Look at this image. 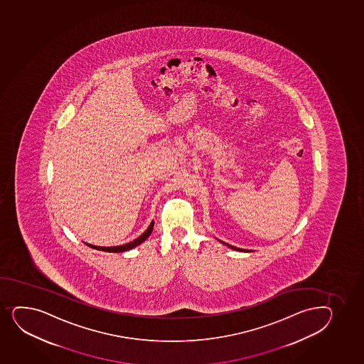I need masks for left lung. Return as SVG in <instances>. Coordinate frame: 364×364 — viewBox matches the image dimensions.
Returning <instances> with one entry per match:
<instances>
[{
  "instance_id": "obj_1",
  "label": "left lung",
  "mask_w": 364,
  "mask_h": 364,
  "mask_svg": "<svg viewBox=\"0 0 364 364\" xmlns=\"http://www.w3.org/2000/svg\"><path fill=\"white\" fill-rule=\"evenodd\" d=\"M220 242H223V244H225L226 247H230V249H233V250L235 251H244V252H250V250H244V249H239V247H232V245H230V244H227V242H221V240H219Z\"/></svg>"
}]
</instances>
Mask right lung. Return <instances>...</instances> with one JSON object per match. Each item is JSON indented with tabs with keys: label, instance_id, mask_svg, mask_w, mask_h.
Here are the masks:
<instances>
[{
	"label": "right lung",
	"instance_id": "right-lung-1",
	"mask_svg": "<svg viewBox=\"0 0 364 364\" xmlns=\"http://www.w3.org/2000/svg\"><path fill=\"white\" fill-rule=\"evenodd\" d=\"M154 223H155L151 221V223L149 225L148 228H146V231H145L143 235H139L137 239H134L132 242L124 244V245H119V247H96V245H91V244H87V242H85V244L87 247H92V249H96V250L100 251H106V252H124V251L132 250L133 247L141 245V242L146 240L149 235H151V232H153L154 228Z\"/></svg>",
	"mask_w": 364,
	"mask_h": 364
}]
</instances>
